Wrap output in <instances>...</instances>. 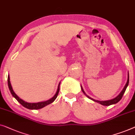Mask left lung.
<instances>
[{"label": "left lung", "instance_id": "left-lung-1", "mask_svg": "<svg viewBox=\"0 0 135 135\" xmlns=\"http://www.w3.org/2000/svg\"><path fill=\"white\" fill-rule=\"evenodd\" d=\"M128 83H129V74L128 73V79H127V82L126 83V84H125L124 88L123 89V90H122V92H120V94H119V95L117 97H115V98H114V99H112V100H107V101H98V100H96L93 99V98H90V97H89L88 95H87L86 94V93H85V92L84 91V90H83L82 86H81V90H82L83 92L84 93L85 95H86L87 97H88L89 98H90V99H91V100H92L93 101H94V102H97V103H100L102 105L109 106V105H113V104H115V103H118V102L120 101L121 99H122V98L123 95H124V93L125 92V90H126L127 87V86H128Z\"/></svg>", "mask_w": 135, "mask_h": 135}]
</instances>
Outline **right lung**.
Returning a JSON list of instances; mask_svg holds the SVG:
<instances>
[{
    "mask_svg": "<svg viewBox=\"0 0 135 135\" xmlns=\"http://www.w3.org/2000/svg\"><path fill=\"white\" fill-rule=\"evenodd\" d=\"M60 84V83H59V84L57 90L56 94H55L54 96L52 98H51V99H49V100H47V101H46V102H38V103H27V102H24V100L21 99V98L19 97L14 92V91H13V89H12V87H11V83H10V76H9V75L8 76V87H9V89H10V90L11 94H12V95L15 98H16V99L17 100V101H18L19 103H20V104H21V105L23 106L24 107H25V108H27V109H41V108L45 107V106L48 105H49V104L52 103V102L56 99L57 97V95H58L59 92Z\"/></svg>",
    "mask_w": 135,
    "mask_h": 135,
    "instance_id": "obj_1",
    "label": "right lung"
}]
</instances>
